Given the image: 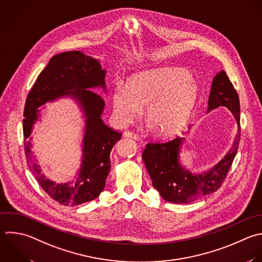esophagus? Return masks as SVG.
<instances>
[{"label": "esophagus", "mask_w": 262, "mask_h": 262, "mask_svg": "<svg viewBox=\"0 0 262 262\" xmlns=\"http://www.w3.org/2000/svg\"><path fill=\"white\" fill-rule=\"evenodd\" d=\"M125 137H130V138H133V139H137V135L131 131H125L124 134H123Z\"/></svg>", "instance_id": "1"}]
</instances>
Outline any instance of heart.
Here are the masks:
<instances>
[{
    "label": "heart",
    "mask_w": 262,
    "mask_h": 262,
    "mask_svg": "<svg viewBox=\"0 0 262 262\" xmlns=\"http://www.w3.org/2000/svg\"><path fill=\"white\" fill-rule=\"evenodd\" d=\"M198 98L195 81L186 73L160 69L134 77L113 92V112L121 125L137 119L146 107V120L160 135L178 132L187 122Z\"/></svg>",
    "instance_id": "obj_1"
}]
</instances>
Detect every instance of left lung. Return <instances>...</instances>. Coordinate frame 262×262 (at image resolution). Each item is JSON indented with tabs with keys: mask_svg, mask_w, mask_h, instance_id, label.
Returning a JSON list of instances; mask_svg holds the SVG:
<instances>
[{
	"mask_svg": "<svg viewBox=\"0 0 262 262\" xmlns=\"http://www.w3.org/2000/svg\"><path fill=\"white\" fill-rule=\"evenodd\" d=\"M218 106H226L232 113L238 133L224 158L207 172L195 175L181 166L178 155L184 140L182 137L148 142L145 145L142 152L143 162L152 186L165 201L188 204L216 191L224 181L236 155L241 137L238 95L224 71L214 77L208 100V111Z\"/></svg>",
	"mask_w": 262,
	"mask_h": 262,
	"instance_id": "1",
	"label": "left lung"
}]
</instances>
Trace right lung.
<instances>
[{"label":"right lung","instance_id":"add662e5","mask_svg":"<svg viewBox=\"0 0 262 262\" xmlns=\"http://www.w3.org/2000/svg\"><path fill=\"white\" fill-rule=\"evenodd\" d=\"M105 72L99 62L81 51L53 56L41 72L27 97L24 119V143L30 169L42 188L56 202L76 206L96 199L105 186L111 171V151L122 133L106 126L100 118L103 98L91 88H105ZM69 95L80 102L86 118L83 158L79 176L75 182L55 184L41 173L31 156L28 137L37 119V108L47 101Z\"/></svg>","mask_w":262,"mask_h":262}]
</instances>
